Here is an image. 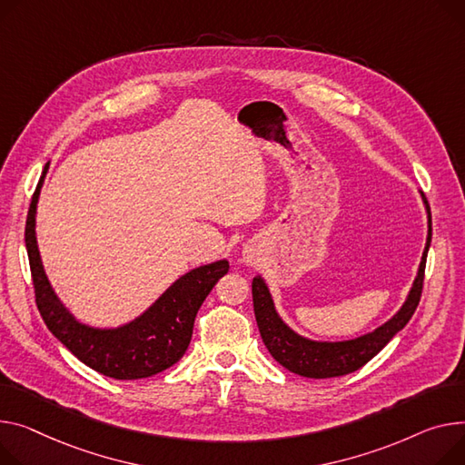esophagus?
<instances>
[{"mask_svg": "<svg viewBox=\"0 0 465 465\" xmlns=\"http://www.w3.org/2000/svg\"><path fill=\"white\" fill-rule=\"evenodd\" d=\"M242 260H244V263L254 265V263H258V252L252 249V246H246V249L242 251Z\"/></svg>", "mask_w": 465, "mask_h": 465, "instance_id": "34e87169", "label": "esophagus"}]
</instances>
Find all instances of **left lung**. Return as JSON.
Returning a JSON list of instances; mask_svg holds the SVG:
<instances>
[{
	"label": "left lung",
	"mask_w": 465,
	"mask_h": 465,
	"mask_svg": "<svg viewBox=\"0 0 465 465\" xmlns=\"http://www.w3.org/2000/svg\"><path fill=\"white\" fill-rule=\"evenodd\" d=\"M424 211H426V244L420 256V263L417 274L413 278V284L401 302V306L389 318L385 323L376 327L374 331H368L361 336L348 338V340H314L299 334L293 331L282 316L278 314L274 299L271 290L262 274H256L252 281V299H254V314L258 322V329L262 340L272 359L282 364L286 370L302 378H338L355 372L361 366H364L370 359L376 357L389 342L396 332H400L411 320L415 308L420 301L422 281H424V265L426 256L431 242V214L426 196L419 191Z\"/></svg>",
	"instance_id": "1"
}]
</instances>
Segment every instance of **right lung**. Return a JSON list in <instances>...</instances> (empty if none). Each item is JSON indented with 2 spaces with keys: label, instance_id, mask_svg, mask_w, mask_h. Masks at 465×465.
<instances>
[{
  "label": "right lung",
  "instance_id": "add662e5",
  "mask_svg": "<svg viewBox=\"0 0 465 465\" xmlns=\"http://www.w3.org/2000/svg\"><path fill=\"white\" fill-rule=\"evenodd\" d=\"M48 166L50 163L31 198L25 223V249L37 306L46 327L74 357L103 376L142 380L163 372L187 351L200 306L230 271L228 260H216L181 274L142 314L125 323L99 327L78 320L55 293L39 252L37 207Z\"/></svg>",
  "mask_w": 465,
  "mask_h": 465
}]
</instances>
